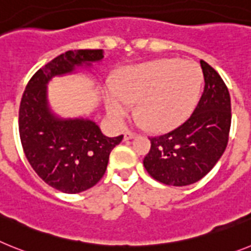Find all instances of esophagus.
Masks as SVG:
<instances>
[{
	"mask_svg": "<svg viewBox=\"0 0 251 251\" xmlns=\"http://www.w3.org/2000/svg\"><path fill=\"white\" fill-rule=\"evenodd\" d=\"M135 136H136V135L134 134V132H125V134H124V140H131V139H134Z\"/></svg>",
	"mask_w": 251,
	"mask_h": 251,
	"instance_id": "esophagus-1",
	"label": "esophagus"
}]
</instances>
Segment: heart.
<instances>
[{"label": "heart", "mask_w": 251, "mask_h": 251, "mask_svg": "<svg viewBox=\"0 0 251 251\" xmlns=\"http://www.w3.org/2000/svg\"><path fill=\"white\" fill-rule=\"evenodd\" d=\"M203 73L195 62L160 59L124 72L117 88L110 87L104 96L107 115L121 125L131 112L154 131L177 127L189 116L201 92Z\"/></svg>", "instance_id": "1"}]
</instances>
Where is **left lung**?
<instances>
[{"mask_svg":"<svg viewBox=\"0 0 251 251\" xmlns=\"http://www.w3.org/2000/svg\"><path fill=\"white\" fill-rule=\"evenodd\" d=\"M204 88L186 123L168 134L149 138L144 167L167 186H188L215 167L227 147L231 126L230 93L215 69L201 60Z\"/></svg>","mask_w":251,"mask_h":251,"instance_id":"left-lung-1","label":"left lung"}]
</instances>
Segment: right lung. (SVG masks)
Segmentation results:
<instances>
[{"mask_svg": "<svg viewBox=\"0 0 251 251\" xmlns=\"http://www.w3.org/2000/svg\"><path fill=\"white\" fill-rule=\"evenodd\" d=\"M103 58V50H69L32 75L23 95L19 131L26 159L50 187L64 193L89 189L103 177L110 152L123 135L108 138L99 125L84 117L62 119L48 102V83L56 75L91 67Z\"/></svg>", "mask_w": 251, "mask_h": 251, "instance_id": "right-lung-1", "label": "right lung"}]
</instances>
